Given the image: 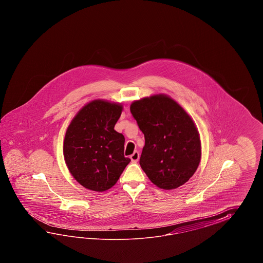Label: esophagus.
Returning <instances> with one entry per match:
<instances>
[{"label":"esophagus","mask_w":263,"mask_h":263,"mask_svg":"<svg viewBox=\"0 0 263 263\" xmlns=\"http://www.w3.org/2000/svg\"><path fill=\"white\" fill-rule=\"evenodd\" d=\"M139 152H138V151H134V154L130 156V160L134 162H138V160H139Z\"/></svg>","instance_id":"34e87169"}]
</instances>
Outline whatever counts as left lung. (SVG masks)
Returning a JSON list of instances; mask_svg holds the SVG:
<instances>
[{
  "label": "left lung",
  "instance_id": "obj_1",
  "mask_svg": "<svg viewBox=\"0 0 263 263\" xmlns=\"http://www.w3.org/2000/svg\"><path fill=\"white\" fill-rule=\"evenodd\" d=\"M145 135L140 165L151 182L171 190L187 182L201 158L199 134L188 114L167 96H152L130 105Z\"/></svg>",
  "mask_w": 263,
  "mask_h": 263
}]
</instances>
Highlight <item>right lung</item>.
I'll return each mask as SVG.
<instances>
[{"mask_svg": "<svg viewBox=\"0 0 263 263\" xmlns=\"http://www.w3.org/2000/svg\"><path fill=\"white\" fill-rule=\"evenodd\" d=\"M122 106L93 101L69 124L64 157L73 178L86 189L103 192L117 183L130 159L124 156L125 138L115 130Z\"/></svg>", "mask_w": 263, "mask_h": 263, "instance_id": "add662e5", "label": "right lung"}]
</instances>
